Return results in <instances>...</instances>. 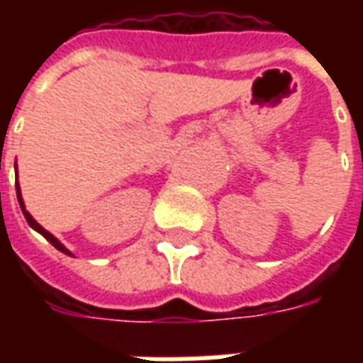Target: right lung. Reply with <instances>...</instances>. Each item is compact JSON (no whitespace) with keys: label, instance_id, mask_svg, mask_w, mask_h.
Listing matches in <instances>:
<instances>
[{"label":"right lung","instance_id":"1","mask_svg":"<svg viewBox=\"0 0 363 363\" xmlns=\"http://www.w3.org/2000/svg\"><path fill=\"white\" fill-rule=\"evenodd\" d=\"M17 198H19L21 210H23V213H25V220L28 221V225H30V228L35 229V231H38V233H40V235H43L44 239H46V241H50V243L54 245V247H56V249H58V251L66 252V255H69V257H72V252L67 251L66 247H64V245L60 243V241H58V239H56V237L52 235V233H48V231H46V229H44L43 225H40V223H38V221H36L35 218H33V216H30V213H28L27 210H25V204H23V198H21V190H19V186H17Z\"/></svg>","mask_w":363,"mask_h":363}]
</instances>
